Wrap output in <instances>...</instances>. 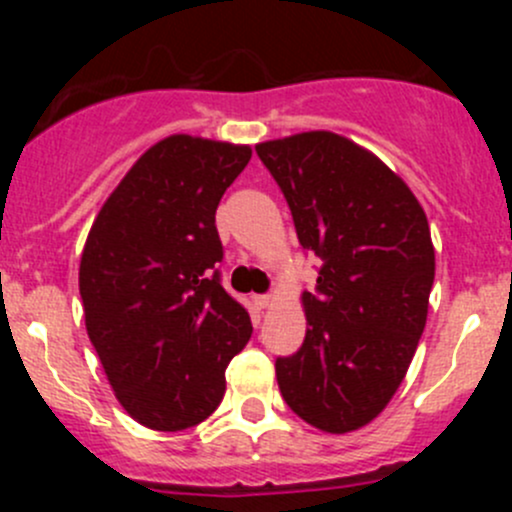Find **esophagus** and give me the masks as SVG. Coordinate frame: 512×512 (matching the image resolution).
Returning <instances> with one entry per match:
<instances>
[{
	"instance_id": "obj_1",
	"label": "esophagus",
	"mask_w": 512,
	"mask_h": 512,
	"mask_svg": "<svg viewBox=\"0 0 512 512\" xmlns=\"http://www.w3.org/2000/svg\"><path fill=\"white\" fill-rule=\"evenodd\" d=\"M252 302H255L257 309H267L272 302H275V299H272L270 294H255V297H252Z\"/></svg>"
}]
</instances>
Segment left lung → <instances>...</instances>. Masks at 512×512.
I'll use <instances>...</instances> for the list:
<instances>
[{"instance_id":"left-lung-1","label":"left lung","mask_w":512,"mask_h":512,"mask_svg":"<svg viewBox=\"0 0 512 512\" xmlns=\"http://www.w3.org/2000/svg\"><path fill=\"white\" fill-rule=\"evenodd\" d=\"M280 185L299 245L322 260L302 294L307 334L275 361L289 409L349 433L374 421L404 381L426 327L436 255L409 185L349 138L309 131L255 146Z\"/></svg>"}]
</instances>
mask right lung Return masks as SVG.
I'll return each instance as SVG.
<instances>
[{
    "instance_id": "add662e5",
    "label": "right lung",
    "mask_w": 512,
    "mask_h": 512,
    "mask_svg": "<svg viewBox=\"0 0 512 512\" xmlns=\"http://www.w3.org/2000/svg\"><path fill=\"white\" fill-rule=\"evenodd\" d=\"M250 146L178 133L133 163L86 237V332L116 399L153 431L198 426L225 396L250 314L220 285L215 210Z\"/></svg>"
}]
</instances>
